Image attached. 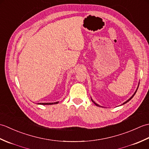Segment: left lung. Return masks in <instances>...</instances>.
Wrapping results in <instances>:
<instances>
[{
  "mask_svg": "<svg viewBox=\"0 0 149 149\" xmlns=\"http://www.w3.org/2000/svg\"><path fill=\"white\" fill-rule=\"evenodd\" d=\"M138 88H137V89H136V91H135V92H134V93L133 95H132V97H131L130 98V99H128V100H127V101H125V102H123V104H122V105H123V104H126V103H127V102H129V100H131V99H132V98L134 97V95H135V93H136V91H137V90H138ZM91 100H92V102H93V103H94L95 104V105H96L97 106H99V104H97V103H95V102H94V101H93V100L92 99H91Z\"/></svg>",
  "mask_w": 149,
  "mask_h": 149,
  "instance_id": "8db88e82",
  "label": "left lung"
}]
</instances>
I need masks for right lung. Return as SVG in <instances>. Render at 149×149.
I'll list each match as a JSON object with an SVG mask.
<instances>
[{
  "instance_id": "obj_1",
  "label": "right lung",
  "mask_w": 149,
  "mask_h": 149,
  "mask_svg": "<svg viewBox=\"0 0 149 149\" xmlns=\"http://www.w3.org/2000/svg\"><path fill=\"white\" fill-rule=\"evenodd\" d=\"M59 102H49V103H38L40 104H42V105H52V104H58Z\"/></svg>"
}]
</instances>
